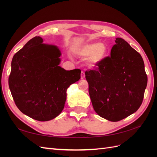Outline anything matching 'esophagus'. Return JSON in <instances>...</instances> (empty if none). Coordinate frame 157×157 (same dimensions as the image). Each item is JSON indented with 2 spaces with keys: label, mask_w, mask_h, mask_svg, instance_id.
Segmentation results:
<instances>
[{
  "label": "esophagus",
  "mask_w": 157,
  "mask_h": 157,
  "mask_svg": "<svg viewBox=\"0 0 157 157\" xmlns=\"http://www.w3.org/2000/svg\"><path fill=\"white\" fill-rule=\"evenodd\" d=\"M84 78H85V74H84V73L83 72V71H82L81 75H80V78L84 79Z\"/></svg>",
  "instance_id": "esophagus-1"
}]
</instances>
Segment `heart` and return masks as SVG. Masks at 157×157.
<instances>
[{"label":"heart","mask_w":157,"mask_h":157,"mask_svg":"<svg viewBox=\"0 0 157 157\" xmlns=\"http://www.w3.org/2000/svg\"><path fill=\"white\" fill-rule=\"evenodd\" d=\"M75 53L80 58H87V62L90 65H98L105 59L107 48L105 44L98 42L80 45L75 50Z\"/></svg>","instance_id":"obj_1"}]
</instances>
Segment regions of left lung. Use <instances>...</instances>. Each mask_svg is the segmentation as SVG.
<instances>
[{"mask_svg": "<svg viewBox=\"0 0 157 157\" xmlns=\"http://www.w3.org/2000/svg\"><path fill=\"white\" fill-rule=\"evenodd\" d=\"M98 69L85 72L94 111L117 122L137 111L143 101L147 77L141 55L122 38H117L110 57Z\"/></svg>", "mask_w": 157, "mask_h": 157, "instance_id": "8db88e82", "label": "left lung"}]
</instances>
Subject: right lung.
Returning <instances> with one entry per match:
<instances>
[{"mask_svg":"<svg viewBox=\"0 0 157 157\" xmlns=\"http://www.w3.org/2000/svg\"><path fill=\"white\" fill-rule=\"evenodd\" d=\"M61 56L58 46L35 36L13 57L9 88L17 108L33 119L44 122L58 117L67 88L80 78V69L59 66Z\"/></svg>","mask_w":157,"mask_h":157,"instance_id":"right-lung-1","label":"right lung"}]
</instances>
